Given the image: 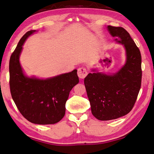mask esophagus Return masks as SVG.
Wrapping results in <instances>:
<instances>
[{"label":"esophagus","mask_w":154,"mask_h":154,"mask_svg":"<svg viewBox=\"0 0 154 154\" xmlns=\"http://www.w3.org/2000/svg\"><path fill=\"white\" fill-rule=\"evenodd\" d=\"M77 75L80 79H84L87 75V70L85 67H80L77 71Z\"/></svg>","instance_id":"obj_1"}]
</instances>
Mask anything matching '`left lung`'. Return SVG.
I'll use <instances>...</instances> for the list:
<instances>
[{
	"label": "left lung",
	"instance_id": "1",
	"mask_svg": "<svg viewBox=\"0 0 154 154\" xmlns=\"http://www.w3.org/2000/svg\"><path fill=\"white\" fill-rule=\"evenodd\" d=\"M114 41L122 44L126 62L112 74L93 69L84 83L91 104V112L99 120L116 119L129 113L134 105L141 87L142 57L140 50L128 32L122 27L107 26Z\"/></svg>",
	"mask_w": 154,
	"mask_h": 154
}]
</instances>
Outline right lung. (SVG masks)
Instances as JSON below:
<instances>
[{"label":"right lung","mask_w":154,"mask_h":154,"mask_svg":"<svg viewBox=\"0 0 154 154\" xmlns=\"http://www.w3.org/2000/svg\"><path fill=\"white\" fill-rule=\"evenodd\" d=\"M36 30L27 32L19 41L9 63L10 89L22 116L36 124H54L63 119L65 103L73 87L79 83L77 69L47 79L29 77L23 71L20 55L26 39Z\"/></svg>","instance_id":"1"}]
</instances>
